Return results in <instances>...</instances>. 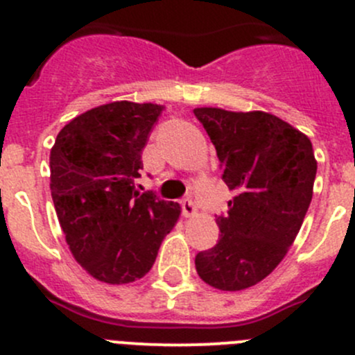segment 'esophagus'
I'll use <instances>...</instances> for the list:
<instances>
[{"instance_id":"esophagus-1","label":"esophagus","mask_w":355,"mask_h":355,"mask_svg":"<svg viewBox=\"0 0 355 355\" xmlns=\"http://www.w3.org/2000/svg\"><path fill=\"white\" fill-rule=\"evenodd\" d=\"M182 213L185 218H191L198 214V206L192 202V199H184L182 200Z\"/></svg>"}]
</instances>
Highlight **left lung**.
Listing matches in <instances>:
<instances>
[{"mask_svg": "<svg viewBox=\"0 0 355 355\" xmlns=\"http://www.w3.org/2000/svg\"><path fill=\"white\" fill-rule=\"evenodd\" d=\"M235 198L218 216V244L196 256L200 280L237 292L259 284L288 252L313 199L318 163L309 137L264 111L196 108Z\"/></svg>", "mask_w": 355, "mask_h": 355, "instance_id": "8db88e82", "label": "left lung"}]
</instances>
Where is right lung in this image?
<instances>
[{"label":"right lung","mask_w":355,"mask_h":355,"mask_svg":"<svg viewBox=\"0 0 355 355\" xmlns=\"http://www.w3.org/2000/svg\"><path fill=\"white\" fill-rule=\"evenodd\" d=\"M161 111L153 103L98 106L68 121L51 148L49 187L60 227L75 261L105 284L144 277L180 216L178 202L134 187Z\"/></svg>","instance_id":"1"}]
</instances>
